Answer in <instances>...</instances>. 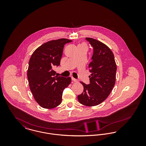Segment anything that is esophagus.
<instances>
[{
  "mask_svg": "<svg viewBox=\"0 0 146 146\" xmlns=\"http://www.w3.org/2000/svg\"><path fill=\"white\" fill-rule=\"evenodd\" d=\"M72 80L73 82H78V80H76V79H75V78H73V77H72Z\"/></svg>",
  "mask_w": 146,
  "mask_h": 146,
  "instance_id": "esophagus-1",
  "label": "esophagus"
}]
</instances>
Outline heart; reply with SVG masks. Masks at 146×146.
Returning <instances> with one entry per match:
<instances>
[{
  "instance_id": "obj_1",
  "label": "heart",
  "mask_w": 146,
  "mask_h": 146,
  "mask_svg": "<svg viewBox=\"0 0 146 146\" xmlns=\"http://www.w3.org/2000/svg\"><path fill=\"white\" fill-rule=\"evenodd\" d=\"M85 45V44H81V45Z\"/></svg>"
}]
</instances>
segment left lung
<instances>
[{"mask_svg":"<svg viewBox=\"0 0 146 146\" xmlns=\"http://www.w3.org/2000/svg\"><path fill=\"white\" fill-rule=\"evenodd\" d=\"M93 48L92 61L89 65L90 84L81 82L83 92L78 96L81 104L95 106L109 96L115 83L117 66L114 54L107 45L96 39L85 38Z\"/></svg>","mask_w":146,"mask_h":146,"instance_id":"8db88e82","label":"left lung"}]
</instances>
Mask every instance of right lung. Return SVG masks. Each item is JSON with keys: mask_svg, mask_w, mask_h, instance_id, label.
I'll use <instances>...</instances> for the list:
<instances>
[{"mask_svg": "<svg viewBox=\"0 0 146 146\" xmlns=\"http://www.w3.org/2000/svg\"><path fill=\"white\" fill-rule=\"evenodd\" d=\"M62 38L43 44L34 51L29 61L27 78L35 100L42 107L55 108L62 102L63 91L71 82L70 77L57 76L54 70L60 64L66 44Z\"/></svg>", "mask_w": 146, "mask_h": 146, "instance_id": "right-lung-1", "label": "right lung"}]
</instances>
